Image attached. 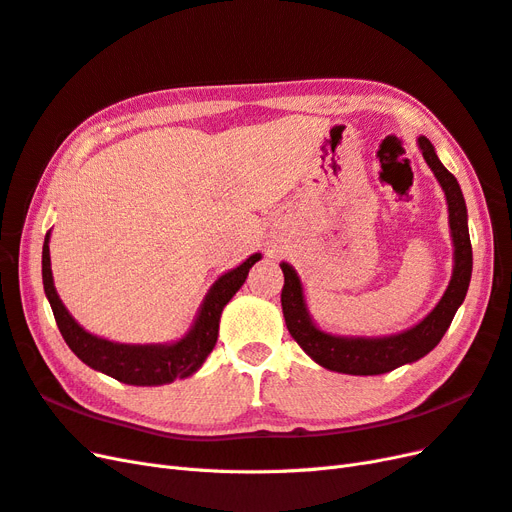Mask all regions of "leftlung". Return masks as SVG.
I'll return each instance as SVG.
<instances>
[{"instance_id": "obj_1", "label": "left lung", "mask_w": 512, "mask_h": 512, "mask_svg": "<svg viewBox=\"0 0 512 512\" xmlns=\"http://www.w3.org/2000/svg\"><path fill=\"white\" fill-rule=\"evenodd\" d=\"M418 143L427 165L433 169L437 182L442 184L446 193L450 233L452 242H455V270H452L450 285L440 304L418 326L384 339L332 337V334L315 328L309 313H306L302 285L296 270L289 264H281L285 274L281 304L287 330L306 354L330 371L349 375H379L427 356L442 341L444 332L448 330L452 317H455L467 294V285H470L472 276V242L470 231H467V210L461 188L455 175L440 163L431 141L427 137H420Z\"/></svg>"}]
</instances>
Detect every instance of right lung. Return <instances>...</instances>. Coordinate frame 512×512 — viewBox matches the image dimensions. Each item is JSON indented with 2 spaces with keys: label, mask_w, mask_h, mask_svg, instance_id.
Masks as SVG:
<instances>
[{
  "label": "right lung",
  "mask_w": 512,
  "mask_h": 512,
  "mask_svg": "<svg viewBox=\"0 0 512 512\" xmlns=\"http://www.w3.org/2000/svg\"><path fill=\"white\" fill-rule=\"evenodd\" d=\"M259 257V253L251 255L242 266L223 274L221 279L212 285L193 330L188 332L182 341L173 345H120L98 339L94 334L85 332L77 321L70 317L53 287L49 233L45 238V246H42V283H45V294L51 302L57 328H60L66 345L87 364V367L107 373L113 379H118V382L130 386H158L169 384L178 377L193 375L201 367L203 360L208 358V354L216 345L218 319H221L223 306L242 287L248 270L253 268L255 261H259Z\"/></svg>",
  "instance_id": "add662e5"
}]
</instances>
